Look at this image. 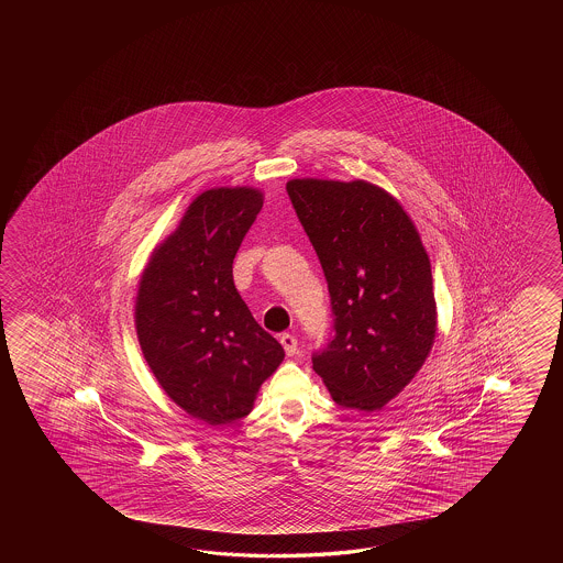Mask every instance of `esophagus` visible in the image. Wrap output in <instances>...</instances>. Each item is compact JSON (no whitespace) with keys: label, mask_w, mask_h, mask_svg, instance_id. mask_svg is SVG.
<instances>
[{"label":"esophagus","mask_w":563,"mask_h":563,"mask_svg":"<svg viewBox=\"0 0 563 563\" xmlns=\"http://www.w3.org/2000/svg\"><path fill=\"white\" fill-rule=\"evenodd\" d=\"M279 342H282V346L286 350L287 356H294L298 352V340L294 335L282 334L279 335Z\"/></svg>","instance_id":"obj_1"}]
</instances>
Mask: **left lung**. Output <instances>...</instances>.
<instances>
[{
    "mask_svg": "<svg viewBox=\"0 0 563 563\" xmlns=\"http://www.w3.org/2000/svg\"><path fill=\"white\" fill-rule=\"evenodd\" d=\"M287 195L322 264L334 340L313 356L335 405L376 412L431 354V260L402 205L368 180L291 179Z\"/></svg>",
    "mask_w": 563,
    "mask_h": 563,
    "instance_id": "1",
    "label": "left lung"
}]
</instances>
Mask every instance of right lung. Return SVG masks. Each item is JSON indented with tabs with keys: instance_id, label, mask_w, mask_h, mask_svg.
Listing matches in <instances>:
<instances>
[{
	"instance_id": "1",
	"label": "right lung",
	"mask_w": 563,
	"mask_h": 563,
	"mask_svg": "<svg viewBox=\"0 0 563 563\" xmlns=\"http://www.w3.org/2000/svg\"><path fill=\"white\" fill-rule=\"evenodd\" d=\"M264 207L253 187L192 199L139 282L134 325L165 395L189 417L223 427L252 412L284 347L253 320L233 284V260Z\"/></svg>"
}]
</instances>
